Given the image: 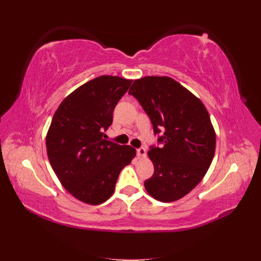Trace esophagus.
Listing matches in <instances>:
<instances>
[{
	"label": "esophagus",
	"instance_id": "esophagus-1",
	"mask_svg": "<svg viewBox=\"0 0 261 261\" xmlns=\"http://www.w3.org/2000/svg\"><path fill=\"white\" fill-rule=\"evenodd\" d=\"M137 154H138L139 156H141V158H145V156H146V154H147V150H146V148L141 147V148L137 149Z\"/></svg>",
	"mask_w": 261,
	"mask_h": 261
}]
</instances>
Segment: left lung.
I'll list each match as a JSON object with an SVG mask.
<instances>
[{
    "label": "left lung",
    "mask_w": 261,
    "mask_h": 261,
    "mask_svg": "<svg viewBox=\"0 0 261 261\" xmlns=\"http://www.w3.org/2000/svg\"><path fill=\"white\" fill-rule=\"evenodd\" d=\"M129 94L151 120L162 148L148 151L154 173L145 181L147 193L162 202L183 198L198 185L216 151V132L200 99L167 76L134 81Z\"/></svg>",
    "instance_id": "1"
}]
</instances>
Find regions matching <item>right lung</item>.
<instances>
[{"mask_svg": "<svg viewBox=\"0 0 261 261\" xmlns=\"http://www.w3.org/2000/svg\"><path fill=\"white\" fill-rule=\"evenodd\" d=\"M132 82L99 76L69 93L53 115L45 138L50 164L63 187L85 203L108 200L122 169L136 155L133 147L103 138Z\"/></svg>", "mask_w": 261, "mask_h": 261, "instance_id": "obj_1", "label": "right lung"}]
</instances>
